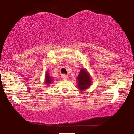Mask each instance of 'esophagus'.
Segmentation results:
<instances>
[{"label": "esophagus", "instance_id": "esophagus-1", "mask_svg": "<svg viewBox=\"0 0 134 134\" xmlns=\"http://www.w3.org/2000/svg\"><path fill=\"white\" fill-rule=\"evenodd\" d=\"M62 77L64 79V80H66V79L68 78V75H65V74H63V75H62Z\"/></svg>", "mask_w": 134, "mask_h": 134}]
</instances>
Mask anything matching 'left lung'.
<instances>
[{"instance_id": "8db88e82", "label": "left lung", "mask_w": 134, "mask_h": 134, "mask_svg": "<svg viewBox=\"0 0 134 134\" xmlns=\"http://www.w3.org/2000/svg\"><path fill=\"white\" fill-rule=\"evenodd\" d=\"M77 79V82H78L77 87L81 90H85L88 88L90 86L92 81L90 74L85 69L81 70Z\"/></svg>"}]
</instances>
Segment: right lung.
Masks as SVG:
<instances>
[{
    "mask_svg": "<svg viewBox=\"0 0 134 134\" xmlns=\"http://www.w3.org/2000/svg\"><path fill=\"white\" fill-rule=\"evenodd\" d=\"M45 77H46V83L47 84V85H49L50 83H52V79L50 78V77H49V75H48V73H46L45 75Z\"/></svg>",
    "mask_w": 134,
    "mask_h": 134,
    "instance_id": "right-lung-1",
    "label": "right lung"
}]
</instances>
